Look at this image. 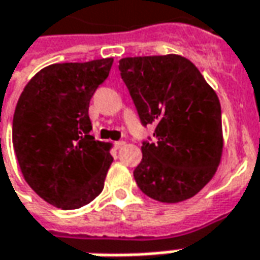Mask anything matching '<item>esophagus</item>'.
<instances>
[{"instance_id":"esophagus-1","label":"esophagus","mask_w":260,"mask_h":260,"mask_svg":"<svg viewBox=\"0 0 260 260\" xmlns=\"http://www.w3.org/2000/svg\"><path fill=\"white\" fill-rule=\"evenodd\" d=\"M123 146H124V142H116L114 143V147H116V149H121V147H123Z\"/></svg>"}]
</instances>
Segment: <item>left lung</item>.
<instances>
[{
    "label": "left lung",
    "instance_id": "1",
    "mask_svg": "<svg viewBox=\"0 0 260 260\" xmlns=\"http://www.w3.org/2000/svg\"><path fill=\"white\" fill-rule=\"evenodd\" d=\"M144 126L156 143H143L134 170L140 190L161 203L196 196L215 176L223 154L222 110L199 69L177 54L118 61Z\"/></svg>",
    "mask_w": 260,
    "mask_h": 260
}]
</instances>
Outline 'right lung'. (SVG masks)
Instances as JSON below:
<instances>
[{"label": "right lung", "mask_w": 260, "mask_h": 260, "mask_svg": "<svg viewBox=\"0 0 260 260\" xmlns=\"http://www.w3.org/2000/svg\"><path fill=\"white\" fill-rule=\"evenodd\" d=\"M113 58L61 62L40 70L21 93L12 146L25 182L62 210L93 202L113 163L110 143L94 140L88 106Z\"/></svg>", "instance_id": "add662e5"}]
</instances>
